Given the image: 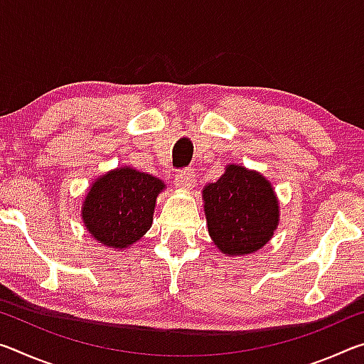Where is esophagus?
<instances>
[{"label":"esophagus","mask_w":364,"mask_h":364,"mask_svg":"<svg viewBox=\"0 0 364 364\" xmlns=\"http://www.w3.org/2000/svg\"><path fill=\"white\" fill-rule=\"evenodd\" d=\"M175 184L180 189L191 191L196 186V175L193 170H181L175 175Z\"/></svg>","instance_id":"1"}]
</instances>
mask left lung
I'll return each instance as SVG.
<instances>
[{"label": "left lung", "mask_w": 364, "mask_h": 364, "mask_svg": "<svg viewBox=\"0 0 364 364\" xmlns=\"http://www.w3.org/2000/svg\"><path fill=\"white\" fill-rule=\"evenodd\" d=\"M207 230L226 257L260 250L278 230L281 207L268 178L230 164L217 183L202 189Z\"/></svg>", "instance_id": "1"}]
</instances>
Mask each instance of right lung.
Listing matches in <instances>:
<instances>
[{"label": "right lung", "instance_id": "obj_1", "mask_svg": "<svg viewBox=\"0 0 364 364\" xmlns=\"http://www.w3.org/2000/svg\"><path fill=\"white\" fill-rule=\"evenodd\" d=\"M165 183L133 167L97 176L82 202L85 230L101 245L123 252L149 231Z\"/></svg>", "mask_w": 364, "mask_h": 364}]
</instances>
